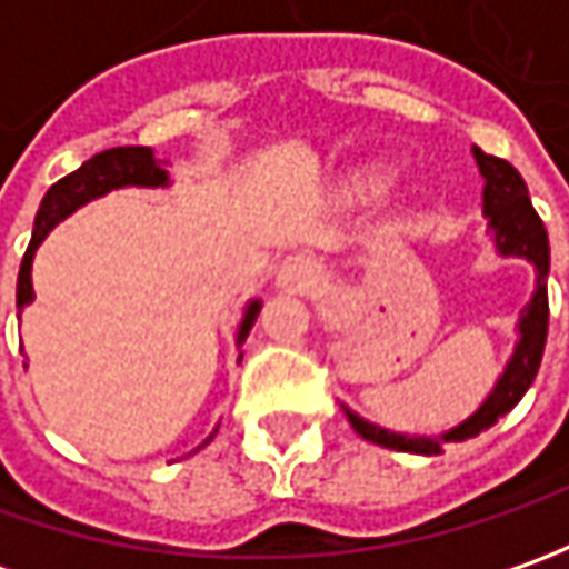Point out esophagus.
<instances>
[{
  "instance_id": "1",
  "label": "esophagus",
  "mask_w": 569,
  "mask_h": 569,
  "mask_svg": "<svg viewBox=\"0 0 569 569\" xmlns=\"http://www.w3.org/2000/svg\"><path fill=\"white\" fill-rule=\"evenodd\" d=\"M319 262L313 256H288L278 272H274V281L278 288H288V291H313L319 284Z\"/></svg>"
}]
</instances>
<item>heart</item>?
<instances>
[{"mask_svg":"<svg viewBox=\"0 0 569 569\" xmlns=\"http://www.w3.org/2000/svg\"><path fill=\"white\" fill-rule=\"evenodd\" d=\"M386 187H389L386 167H361L339 183V202L345 208L373 206L377 199H382Z\"/></svg>","mask_w":569,"mask_h":569,"instance_id":"b5f03b06","label":"heart"}]
</instances>
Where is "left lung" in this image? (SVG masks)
Here are the masks:
<instances>
[{
	"instance_id": "left-lung-1",
	"label": "left lung",
	"mask_w": 569,
	"mask_h": 569,
	"mask_svg": "<svg viewBox=\"0 0 569 569\" xmlns=\"http://www.w3.org/2000/svg\"><path fill=\"white\" fill-rule=\"evenodd\" d=\"M471 158L478 164V173L485 180L481 192V211L488 218V230L493 237V250L497 256H516L526 259L536 269V291L529 297V303L519 310L516 322V345L510 361L503 367V373L497 377L493 389L485 396V402L471 411L466 421L449 427L443 433H399V430H386L361 418L358 411L345 408L348 425L361 433L363 440L377 443L386 449H399V452H415V456H440L443 443H462L469 437H478L481 430L497 425L507 411H513L519 399L526 396V389L532 386L538 373V363L545 355V339H548V272H551V250H548V230L541 224V218L532 208L526 180L519 177L510 161L485 154L481 148H471Z\"/></svg>"
}]
</instances>
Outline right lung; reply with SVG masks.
Returning a JSON list of instances; mask_svg holds the SVG:
<instances>
[{
    "instance_id": "add662e5",
    "label": "right lung",
    "mask_w": 569,
    "mask_h": 569,
    "mask_svg": "<svg viewBox=\"0 0 569 569\" xmlns=\"http://www.w3.org/2000/svg\"><path fill=\"white\" fill-rule=\"evenodd\" d=\"M126 187H139V189H167L170 187V173H167L164 167L158 164V158H154V151L151 148H144V144H122V148H110V151H100L94 154L91 161H84V164L72 170L69 177H62L59 183L47 189V196H43V202L37 208V218H33V233H31V247L24 252V259H21V272H18V317H21V310L28 307L33 300V281H31V266H33V256H37V247L47 240V233L59 224V221H66L69 214H76L78 208L88 206V202H94L100 196H107V192H113V189H126ZM259 310H262V300L259 297H252L247 300V307H243V317H240V326H237V348L247 341L250 336L252 322L259 317ZM243 358V355H240ZM237 358V361H240ZM28 367V363H24ZM218 427L208 433L206 440L199 443V447H206L208 440H214V433H218Z\"/></svg>"
}]
</instances>
